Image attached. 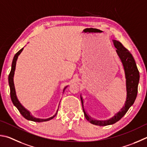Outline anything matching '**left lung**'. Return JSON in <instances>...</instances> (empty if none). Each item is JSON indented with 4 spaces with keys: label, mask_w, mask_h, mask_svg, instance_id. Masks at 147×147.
I'll return each mask as SVG.
<instances>
[{
    "label": "left lung",
    "mask_w": 147,
    "mask_h": 147,
    "mask_svg": "<svg viewBox=\"0 0 147 147\" xmlns=\"http://www.w3.org/2000/svg\"><path fill=\"white\" fill-rule=\"evenodd\" d=\"M114 46L116 48V52L122 62L124 68L126 78V88H127V98L125 105L119 112L115 114L114 117L108 120L100 121L94 119L87 114L84 109L83 97L81 96V99L84 116L87 121L92 124L97 126H107L114 124L124 116L130 107L134 104L138 94V84L140 81V72L136 65V61L132 54L127 48H125L121 43L116 40H113Z\"/></svg>",
    "instance_id": "obj_1"
}]
</instances>
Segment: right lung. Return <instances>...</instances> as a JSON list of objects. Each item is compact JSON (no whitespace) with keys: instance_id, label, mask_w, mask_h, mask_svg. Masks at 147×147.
I'll use <instances>...</instances> for the list:
<instances>
[{"instance_id":"add662e5","label":"right lung","mask_w":147,"mask_h":147,"mask_svg":"<svg viewBox=\"0 0 147 147\" xmlns=\"http://www.w3.org/2000/svg\"><path fill=\"white\" fill-rule=\"evenodd\" d=\"M22 50H23V48L20 49V50L15 55L13 59V61H12L11 71H10V73L9 74V76H8V82H9V88H10V97H11V99L12 101L13 104L14 105V106L17 107V109L19 110V112L21 114V115L25 118V119L30 120V121H32L38 122V123L43 122V121H47L52 119L54 117L56 116L57 114L59 108H58L57 110V112L55 114V115H53L52 117L47 118V119H39V118H36V117H33V115L31 114V113L28 111V110L26 109L21 104H20V102H19V100H18L17 97L16 96V92H15V88L14 83H13V76H14V74H15V66H16V62L17 60L18 56L20 55ZM66 87L67 86H66L65 88H64L63 92L64 91V90L66 89Z\"/></svg>"}]
</instances>
